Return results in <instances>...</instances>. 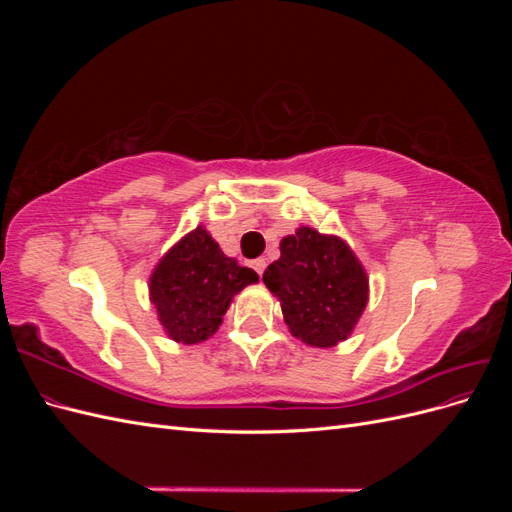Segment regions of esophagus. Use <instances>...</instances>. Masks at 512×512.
I'll use <instances>...</instances> for the list:
<instances>
[{
    "mask_svg": "<svg viewBox=\"0 0 512 512\" xmlns=\"http://www.w3.org/2000/svg\"><path fill=\"white\" fill-rule=\"evenodd\" d=\"M252 267L258 271V275H262V273H265L267 260H265V258H256V260H252Z\"/></svg>",
    "mask_w": 512,
    "mask_h": 512,
    "instance_id": "1",
    "label": "esophagus"
}]
</instances>
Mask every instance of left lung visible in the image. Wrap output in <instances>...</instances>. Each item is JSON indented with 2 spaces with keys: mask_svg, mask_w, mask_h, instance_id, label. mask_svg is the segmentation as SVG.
Here are the masks:
<instances>
[{
  "mask_svg": "<svg viewBox=\"0 0 512 512\" xmlns=\"http://www.w3.org/2000/svg\"><path fill=\"white\" fill-rule=\"evenodd\" d=\"M262 282L280 301L288 331L312 348H333L354 331L369 301V277L337 235L299 226L280 241Z\"/></svg>",
  "mask_w": 512,
  "mask_h": 512,
  "instance_id": "1",
  "label": "left lung"
}]
</instances>
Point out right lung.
Segmentation results:
<instances>
[{
  "label": "right lung",
  "mask_w": 512,
  "mask_h": 512,
  "mask_svg": "<svg viewBox=\"0 0 512 512\" xmlns=\"http://www.w3.org/2000/svg\"><path fill=\"white\" fill-rule=\"evenodd\" d=\"M258 273L226 256L205 226L183 235L149 275V301L173 342L194 346L220 329L224 314Z\"/></svg>",
  "instance_id": "1"
}]
</instances>
